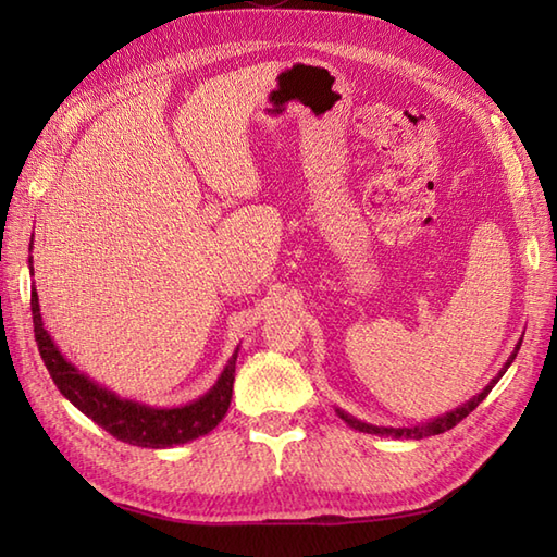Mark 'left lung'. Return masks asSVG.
Returning <instances> with one entry per match:
<instances>
[{
	"mask_svg": "<svg viewBox=\"0 0 557 557\" xmlns=\"http://www.w3.org/2000/svg\"><path fill=\"white\" fill-rule=\"evenodd\" d=\"M517 351H519V345H517V349L512 351V357L507 359V363H505V369L500 371V375L507 371V366H510L512 361H515V357H517ZM498 375V377H500ZM498 377H495V381H498ZM493 381V383H495ZM493 383L483 389L481 395H476L474 399L471 401H467L465 407H459V409H455V411H449V413H445V417H437V419H433V421H429V423H423V425H413V429H377V425H369V423H361V421H357V419H351V417H347L345 411H339L337 409V413H339V419H345L351 429H357V431H363V433H373V435H393V437H425V435H437V433H445V431H449L453 429V425H457L461 419H467L471 411H474L483 399H486V395L491 393V387H493Z\"/></svg>",
	"mask_w": 557,
	"mask_h": 557,
	"instance_id": "left-lung-1",
	"label": "left lung"
}]
</instances>
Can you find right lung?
<instances>
[{
  "label": "right lung",
  "mask_w": 557,
  "mask_h": 557,
  "mask_svg": "<svg viewBox=\"0 0 557 557\" xmlns=\"http://www.w3.org/2000/svg\"><path fill=\"white\" fill-rule=\"evenodd\" d=\"M30 313L35 342H38L40 357L47 366V371H50L54 385L59 387V393H62L71 405L86 413L88 419H92L98 425H102L104 431L112 433L116 441H124L138 447L182 445L194 441V437L210 433L230 409L236 354L220 375L218 385L212 387L208 395L194 401V405L176 409H152L132 399H120L112 395L110 389L88 381L86 375L78 373L74 366L59 354L52 337L47 335V330L42 325L38 292H35V287L30 289Z\"/></svg>",
  "instance_id": "right-lung-1"
}]
</instances>
